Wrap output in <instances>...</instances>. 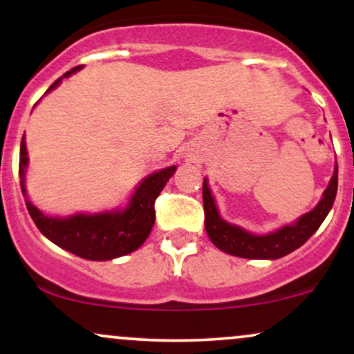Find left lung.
<instances>
[{"label": "left lung", "mask_w": 354, "mask_h": 354, "mask_svg": "<svg viewBox=\"0 0 354 354\" xmlns=\"http://www.w3.org/2000/svg\"><path fill=\"white\" fill-rule=\"evenodd\" d=\"M336 191H338V165L335 166L330 185L324 189L323 198L315 209L299 218L295 225L283 226L281 230L265 234V236H256L221 219L205 180L203 181V205H205L206 233L214 246L228 254L250 259L283 258L296 248L304 245L319 228L335 203Z\"/></svg>", "instance_id": "obj_1"}]
</instances>
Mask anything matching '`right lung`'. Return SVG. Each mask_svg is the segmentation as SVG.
<instances>
[{
	"label": "right lung",
	"instance_id": "add662e5",
	"mask_svg": "<svg viewBox=\"0 0 354 354\" xmlns=\"http://www.w3.org/2000/svg\"><path fill=\"white\" fill-rule=\"evenodd\" d=\"M81 68H83V64L64 73L61 78L56 80L48 88L46 93L58 86L61 80L68 78ZM19 160H21L19 174L24 178V166L28 163L24 135L21 138V148H19ZM174 171H176V166H169L161 171L149 174L138 186L126 209L113 211V213L76 214V216L66 219H58L43 214L36 206H33V203L28 200L26 208L38 230L48 239H51L55 245L80 256V258L93 259V261H106V259L131 253L146 241L154 225V201L160 196L161 189L165 188V185L173 176ZM21 189L24 194L23 180Z\"/></svg>",
	"mask_w": 354,
	"mask_h": 354
}]
</instances>
